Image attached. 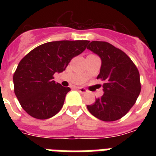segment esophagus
I'll return each instance as SVG.
<instances>
[{
  "mask_svg": "<svg viewBox=\"0 0 156 156\" xmlns=\"http://www.w3.org/2000/svg\"><path fill=\"white\" fill-rule=\"evenodd\" d=\"M78 90H79V92L82 93V94H86V93L87 92V90H86L85 88L83 87H77Z\"/></svg>",
  "mask_w": 156,
  "mask_h": 156,
  "instance_id": "obj_1",
  "label": "esophagus"
}]
</instances>
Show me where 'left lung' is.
Masks as SVG:
<instances>
[{"label":"left lung","instance_id":"left-lung-1","mask_svg":"<svg viewBox=\"0 0 156 156\" xmlns=\"http://www.w3.org/2000/svg\"><path fill=\"white\" fill-rule=\"evenodd\" d=\"M87 49L101 59L97 78L104 81V95L87 106L88 111L101 121L119 120L130 110L140 94L139 72L123 51L109 43L92 41Z\"/></svg>","mask_w":156,"mask_h":156}]
</instances>
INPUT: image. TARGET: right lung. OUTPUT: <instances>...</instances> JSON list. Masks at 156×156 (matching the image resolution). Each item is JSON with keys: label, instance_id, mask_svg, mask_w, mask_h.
<instances>
[{"label": "right lung", "instance_id": "obj_1", "mask_svg": "<svg viewBox=\"0 0 156 156\" xmlns=\"http://www.w3.org/2000/svg\"><path fill=\"white\" fill-rule=\"evenodd\" d=\"M88 40H61L38 46L23 57L13 74L14 93L30 116L45 120L55 116L70 90L53 80L74 56L86 49Z\"/></svg>", "mask_w": 156, "mask_h": 156}]
</instances>
